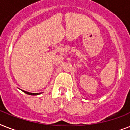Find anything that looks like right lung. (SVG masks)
Returning <instances> with one entry per match:
<instances>
[{
    "label": "right lung",
    "mask_w": 130,
    "mask_h": 130,
    "mask_svg": "<svg viewBox=\"0 0 130 130\" xmlns=\"http://www.w3.org/2000/svg\"><path fill=\"white\" fill-rule=\"evenodd\" d=\"M23 92H25V94H29V95H38V94H38V93H36V94H35V93H31V92H26V91H24V90H22Z\"/></svg>",
    "instance_id": "add662e5"
}]
</instances>
